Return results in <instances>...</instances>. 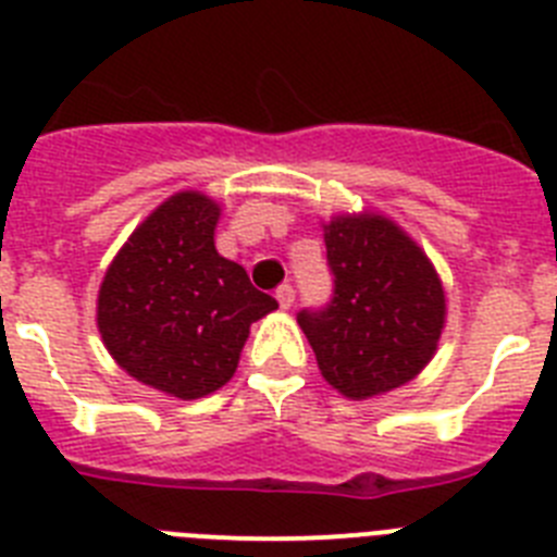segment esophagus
Wrapping results in <instances>:
<instances>
[{
  "instance_id": "1",
  "label": "esophagus",
  "mask_w": 557,
  "mask_h": 557,
  "mask_svg": "<svg viewBox=\"0 0 557 557\" xmlns=\"http://www.w3.org/2000/svg\"><path fill=\"white\" fill-rule=\"evenodd\" d=\"M275 301H278V307L282 309H289L295 301V289L289 287V284H282V287L275 289Z\"/></svg>"
}]
</instances>
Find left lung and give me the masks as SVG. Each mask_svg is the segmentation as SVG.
<instances>
[{
	"label": "left lung",
	"mask_w": 557,
	"mask_h": 557,
	"mask_svg": "<svg viewBox=\"0 0 557 557\" xmlns=\"http://www.w3.org/2000/svg\"><path fill=\"white\" fill-rule=\"evenodd\" d=\"M334 295L301 309L318 368L346 398L407 385L435 357L446 295L426 253L382 214H339L323 225Z\"/></svg>",
	"instance_id": "8db88e82"
}]
</instances>
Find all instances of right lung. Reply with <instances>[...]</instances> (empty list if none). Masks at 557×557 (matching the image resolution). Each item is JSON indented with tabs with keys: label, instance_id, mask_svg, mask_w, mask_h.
<instances>
[{
	"label": "right lung",
	"instance_id": "1",
	"mask_svg": "<svg viewBox=\"0 0 557 557\" xmlns=\"http://www.w3.org/2000/svg\"><path fill=\"white\" fill-rule=\"evenodd\" d=\"M220 206L178 191L127 236L97 295L108 354L141 385L175 398L223 387L239 366L250 323L278 309L243 264L214 248Z\"/></svg>",
	"mask_w": 557,
	"mask_h": 557
}]
</instances>
